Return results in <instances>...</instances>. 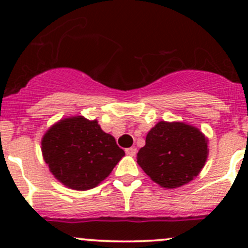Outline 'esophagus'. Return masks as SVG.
I'll use <instances>...</instances> for the list:
<instances>
[{
  "label": "esophagus",
  "instance_id": "1",
  "mask_svg": "<svg viewBox=\"0 0 248 248\" xmlns=\"http://www.w3.org/2000/svg\"><path fill=\"white\" fill-rule=\"evenodd\" d=\"M124 151H126V154L128 155V156H136L137 154L136 147H128V149H126Z\"/></svg>",
  "mask_w": 248,
  "mask_h": 248
}]
</instances>
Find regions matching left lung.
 Listing matches in <instances>:
<instances>
[{"mask_svg":"<svg viewBox=\"0 0 248 248\" xmlns=\"http://www.w3.org/2000/svg\"><path fill=\"white\" fill-rule=\"evenodd\" d=\"M137 162L163 188L175 189L201 174L209 156V139L196 126L159 121L146 134Z\"/></svg>","mask_w":248,"mask_h":248,"instance_id":"8db88e82","label":"left lung"}]
</instances>
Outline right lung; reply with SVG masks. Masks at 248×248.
Here are the masks:
<instances>
[{
    "label": "right lung",
    "mask_w": 248,
    "mask_h": 248,
    "mask_svg": "<svg viewBox=\"0 0 248 248\" xmlns=\"http://www.w3.org/2000/svg\"><path fill=\"white\" fill-rule=\"evenodd\" d=\"M41 144L50 172L76 191L98 186L124 156L114 137L106 133L97 120L81 115L55 122L43 134Z\"/></svg>",
    "instance_id": "1"
}]
</instances>
